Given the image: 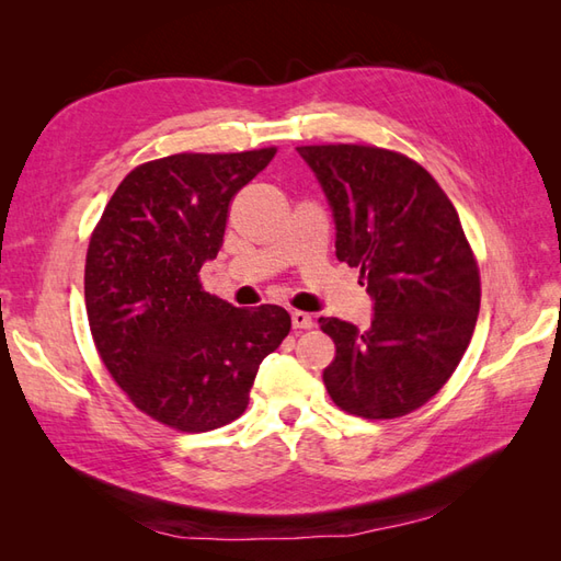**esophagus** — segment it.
<instances>
[{
    "label": "esophagus",
    "instance_id": "1",
    "mask_svg": "<svg viewBox=\"0 0 561 561\" xmlns=\"http://www.w3.org/2000/svg\"><path fill=\"white\" fill-rule=\"evenodd\" d=\"M291 325L296 330H308V328H313V318H311V313H306V311H294L291 313Z\"/></svg>",
    "mask_w": 561,
    "mask_h": 561
}]
</instances>
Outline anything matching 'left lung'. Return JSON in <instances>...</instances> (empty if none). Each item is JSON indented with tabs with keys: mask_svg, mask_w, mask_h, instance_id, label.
Here are the masks:
<instances>
[{
	"mask_svg": "<svg viewBox=\"0 0 561 561\" xmlns=\"http://www.w3.org/2000/svg\"><path fill=\"white\" fill-rule=\"evenodd\" d=\"M335 221V255L359 267L371 328L320 318L335 340L323 380L332 402L366 420H392L434 398L468 350L480 313V272L456 207L402 153L299 147Z\"/></svg>",
	"mask_w": 561,
	"mask_h": 561,
	"instance_id": "obj_1",
	"label": "left lung"
}]
</instances>
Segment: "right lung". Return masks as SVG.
<instances>
[{
    "mask_svg": "<svg viewBox=\"0 0 561 561\" xmlns=\"http://www.w3.org/2000/svg\"><path fill=\"white\" fill-rule=\"evenodd\" d=\"M272 159L260 149L137 165L91 236L83 294L96 350L127 398L178 432L238 420L262 359L291 330L282 306L236 308L197 279L233 195Z\"/></svg>",
    "mask_w": 561,
    "mask_h": 561,
    "instance_id": "obj_1",
    "label": "right lung"
}]
</instances>
